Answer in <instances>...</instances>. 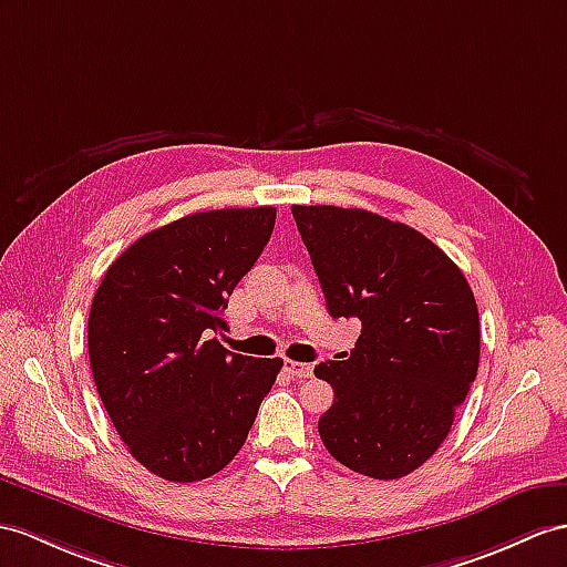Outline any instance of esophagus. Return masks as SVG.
Instances as JSON below:
<instances>
[{
	"mask_svg": "<svg viewBox=\"0 0 567 567\" xmlns=\"http://www.w3.org/2000/svg\"><path fill=\"white\" fill-rule=\"evenodd\" d=\"M286 370L291 372L293 378L302 380V378H310L312 375V365L308 363H298V361H286Z\"/></svg>",
	"mask_w": 567,
	"mask_h": 567,
	"instance_id": "esophagus-1",
	"label": "esophagus"
}]
</instances>
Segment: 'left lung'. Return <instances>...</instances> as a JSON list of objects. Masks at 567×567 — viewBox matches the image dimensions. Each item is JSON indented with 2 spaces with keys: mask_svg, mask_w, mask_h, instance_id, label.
Listing matches in <instances>:
<instances>
[{
  "mask_svg": "<svg viewBox=\"0 0 567 567\" xmlns=\"http://www.w3.org/2000/svg\"><path fill=\"white\" fill-rule=\"evenodd\" d=\"M331 317H358L343 361L315 375L334 390L317 431L331 457L402 478L447 437L476 380L478 308L460 267L423 233L365 209L291 206Z\"/></svg>",
  "mask_w": 567,
  "mask_h": 567,
  "instance_id": "obj_1",
  "label": "left lung"
}]
</instances>
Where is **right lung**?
<instances>
[{
    "instance_id": "add662e5",
    "label": "right lung",
    "mask_w": 567,
    "mask_h": 567,
    "mask_svg": "<svg viewBox=\"0 0 567 567\" xmlns=\"http://www.w3.org/2000/svg\"><path fill=\"white\" fill-rule=\"evenodd\" d=\"M274 220V206L177 218L132 243L93 296L101 402L132 457L165 481L209 478L236 457L284 365L230 353L214 337Z\"/></svg>"
}]
</instances>
